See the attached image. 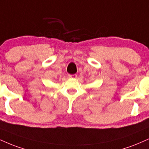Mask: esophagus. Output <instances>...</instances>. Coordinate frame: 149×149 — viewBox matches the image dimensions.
<instances>
[{"label": "esophagus", "mask_w": 149, "mask_h": 149, "mask_svg": "<svg viewBox=\"0 0 149 149\" xmlns=\"http://www.w3.org/2000/svg\"><path fill=\"white\" fill-rule=\"evenodd\" d=\"M76 77H77L76 74H69V78H76Z\"/></svg>", "instance_id": "esophagus-1"}]
</instances>
